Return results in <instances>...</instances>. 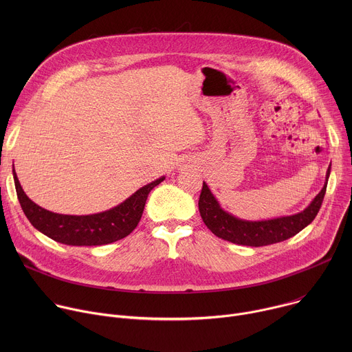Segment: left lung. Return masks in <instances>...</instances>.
<instances>
[{
  "instance_id": "left-lung-1",
  "label": "left lung",
  "mask_w": 352,
  "mask_h": 352,
  "mask_svg": "<svg viewBox=\"0 0 352 352\" xmlns=\"http://www.w3.org/2000/svg\"><path fill=\"white\" fill-rule=\"evenodd\" d=\"M329 177L330 167L327 168L326 182L322 190L315 196L311 205L302 212L292 216H283L259 221L238 219L221 209L206 182H204L202 192H200L199 212L208 228L221 239L246 246H265L277 243L294 236L314 221L322 206Z\"/></svg>"
}]
</instances>
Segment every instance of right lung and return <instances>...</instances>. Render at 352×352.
Returning <instances> with one entry per match:
<instances>
[{
	"instance_id": "obj_1",
	"label": "right lung",
	"mask_w": 352,
	"mask_h": 352,
	"mask_svg": "<svg viewBox=\"0 0 352 352\" xmlns=\"http://www.w3.org/2000/svg\"><path fill=\"white\" fill-rule=\"evenodd\" d=\"M12 174L21 208L32 226L48 238L72 246L106 245L129 235L140 221L147 195L166 179V177H160L142 186L110 210L87 216H69L53 213L36 205L23 192L15 170Z\"/></svg>"
}]
</instances>
